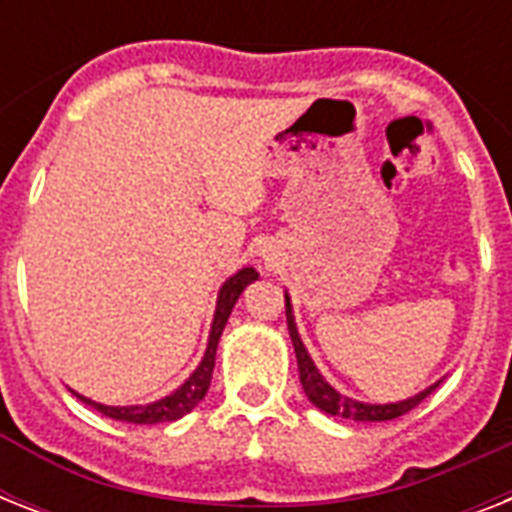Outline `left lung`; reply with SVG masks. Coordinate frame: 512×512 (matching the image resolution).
<instances>
[{
    "instance_id": "left-lung-1",
    "label": "left lung",
    "mask_w": 512,
    "mask_h": 512,
    "mask_svg": "<svg viewBox=\"0 0 512 512\" xmlns=\"http://www.w3.org/2000/svg\"><path fill=\"white\" fill-rule=\"evenodd\" d=\"M287 297V327H289V337H292V345H295V356H297V369H300V385H303L305 396L311 401L316 409L321 412L332 414V417H345V420H358V422H385V420H396L401 414L412 412L414 406L425 401V398L438 388L436 385H430L417 396L406 398V401H396V404H361V401H353V398H345L342 393H337L332 385H329L321 372L313 364V358L308 356V350H305L303 340L297 335L295 327V316H292V305H289V295Z\"/></svg>"
}]
</instances>
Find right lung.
<instances>
[{"label":"right lung","mask_w":512,"mask_h":512,"mask_svg":"<svg viewBox=\"0 0 512 512\" xmlns=\"http://www.w3.org/2000/svg\"><path fill=\"white\" fill-rule=\"evenodd\" d=\"M257 279L255 268H241L236 276L225 281L223 287H220V295H217V308H215V319H212V329H209V342L207 350H204V358H201V364L193 369V374L188 380L170 393V396L159 398L154 404L146 406H106V404H95L90 398H82L84 404H90L92 409H98L100 414H106L111 420L119 422H132V425H156V422H172L180 420L183 414H188L193 406L199 404L201 398L207 396L209 390V380H212V369H215V353H217V342H220V335H223L225 321L231 316L233 305L239 300V295L244 292L247 284Z\"/></svg>","instance_id":"add662e5"}]
</instances>
